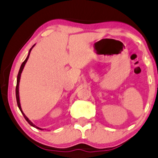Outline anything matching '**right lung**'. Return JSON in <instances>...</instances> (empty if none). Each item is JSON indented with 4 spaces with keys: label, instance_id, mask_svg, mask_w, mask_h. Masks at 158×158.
Listing matches in <instances>:
<instances>
[{
    "label": "right lung",
    "instance_id": "add662e5",
    "mask_svg": "<svg viewBox=\"0 0 158 158\" xmlns=\"http://www.w3.org/2000/svg\"><path fill=\"white\" fill-rule=\"evenodd\" d=\"M35 44H34L33 46H32V47H31V48L30 49V50H29V51H28V56H27L26 59H25V60L24 61V62H23V64H22V65H21V67H20V69H19V71L18 75H17V82H16V101H17V105H18V107H19V108L20 111H21L22 114H23V116H24L25 119L27 120V122H28V123H29V124L31 125V126L34 127H35V128L38 129V130H43V129H41V128H40V127H37V126H35V125L34 124V123H32V122L31 121V120H30L29 119H28V118H27V117H26V115H25V114L23 113V110H22V108H21V105H20V100H19V81H20V77H21V74H22V72H23V69H24V67H25V63H26V62H27V61H28V57H29V55H30V52H31V50H32V48H33V47H35Z\"/></svg>",
    "mask_w": 158,
    "mask_h": 158
}]
</instances>
